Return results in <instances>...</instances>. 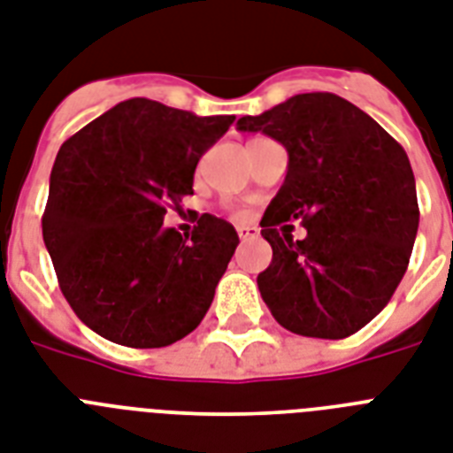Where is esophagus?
I'll return each mask as SVG.
<instances>
[{"mask_svg":"<svg viewBox=\"0 0 453 453\" xmlns=\"http://www.w3.org/2000/svg\"><path fill=\"white\" fill-rule=\"evenodd\" d=\"M237 234H239V239H242V242H246V239H256L260 233H258V227H256V226H239Z\"/></svg>","mask_w":453,"mask_h":453,"instance_id":"34e87169","label":"esophagus"}]
</instances>
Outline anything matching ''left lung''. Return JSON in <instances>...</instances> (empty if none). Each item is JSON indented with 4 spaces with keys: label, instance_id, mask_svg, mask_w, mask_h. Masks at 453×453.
<instances>
[{
    "label": "left lung",
    "instance_id": "1",
    "mask_svg": "<svg viewBox=\"0 0 453 453\" xmlns=\"http://www.w3.org/2000/svg\"><path fill=\"white\" fill-rule=\"evenodd\" d=\"M237 130L288 150L284 186L260 220L272 246L258 288L272 316L304 337L342 340L384 310L405 277L418 230L410 157L365 111L333 93H304ZM303 219L292 242L286 219ZM283 225L282 233L276 230Z\"/></svg>",
    "mask_w": 453,
    "mask_h": 453
}]
</instances>
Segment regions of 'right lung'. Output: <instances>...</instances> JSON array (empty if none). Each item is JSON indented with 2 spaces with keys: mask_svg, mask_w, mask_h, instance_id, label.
Instances as JSON below:
<instances>
[{
  "mask_svg": "<svg viewBox=\"0 0 453 453\" xmlns=\"http://www.w3.org/2000/svg\"><path fill=\"white\" fill-rule=\"evenodd\" d=\"M233 120L134 97L62 143L43 244L88 328L123 347L157 349L200 326L239 237L211 214L188 234L163 219L193 195L195 167Z\"/></svg>",
  "mask_w": 453,
  "mask_h": 453,
  "instance_id": "obj_1",
  "label": "right lung"
}]
</instances>
